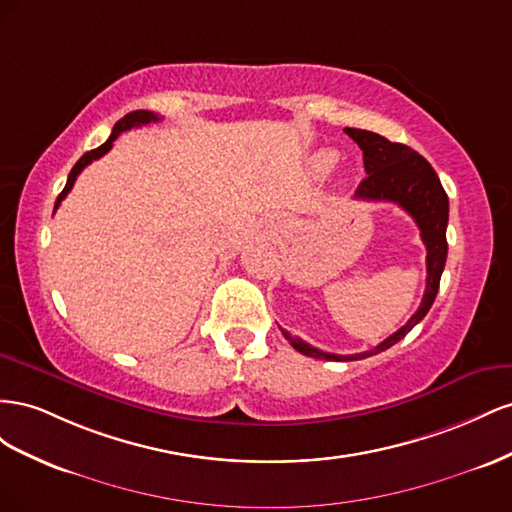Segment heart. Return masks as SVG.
Returning <instances> with one entry per match:
<instances>
[{"mask_svg":"<svg viewBox=\"0 0 512 512\" xmlns=\"http://www.w3.org/2000/svg\"><path fill=\"white\" fill-rule=\"evenodd\" d=\"M337 160H339V154L334 152V150H319L315 156H313V169L317 171V173H328L334 165H337Z\"/></svg>","mask_w":512,"mask_h":512,"instance_id":"1","label":"heart"}]
</instances>
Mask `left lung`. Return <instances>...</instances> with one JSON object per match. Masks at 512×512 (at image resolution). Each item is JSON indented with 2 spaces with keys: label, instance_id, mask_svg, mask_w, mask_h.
<instances>
[{
  "label": "left lung",
  "instance_id": "1",
  "mask_svg": "<svg viewBox=\"0 0 512 512\" xmlns=\"http://www.w3.org/2000/svg\"><path fill=\"white\" fill-rule=\"evenodd\" d=\"M345 133L360 145L364 171H367V178L360 182L356 191V199L392 201L416 221L420 229V238L427 246V289H425V296H422L418 311L410 317V321H407V324L394 334H390L386 341H382L377 347L362 354L341 356V354L321 352V349L304 343L298 337H291L289 332L283 330L285 339L294 345V349H298L300 354L319 358V360H337V362L362 360V358L384 352V349L399 343L405 334L418 324V321L425 319L437 296V289H440V279H442L446 255H448V242H446L448 195L444 191L440 178H437V173L427 163V158H422L418 152L407 148V145L392 143L382 135L371 133V130L345 128Z\"/></svg>",
  "mask_w": 512,
  "mask_h": 512
}]
</instances>
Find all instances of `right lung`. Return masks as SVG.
<instances>
[{
	"mask_svg": "<svg viewBox=\"0 0 512 512\" xmlns=\"http://www.w3.org/2000/svg\"><path fill=\"white\" fill-rule=\"evenodd\" d=\"M160 118L158 115H154L152 111H133V113H128V115H124V118L113 126V133H111V137L100 145V148H96V150H92V152H85L79 160H77V165L72 167V171H70V175H68V182H66V186H64V191L60 193V197H57V201H55V210L60 208V203H62V199L70 193V188L75 186V180H77V175L92 163V160H96V158H100V156H105L111 148H113V141L118 139L124 130H130V128H135V126H143V124H150V122H158Z\"/></svg>",
	"mask_w": 512,
	"mask_h": 512,
	"instance_id": "add662e5",
	"label": "right lung"
}]
</instances>
